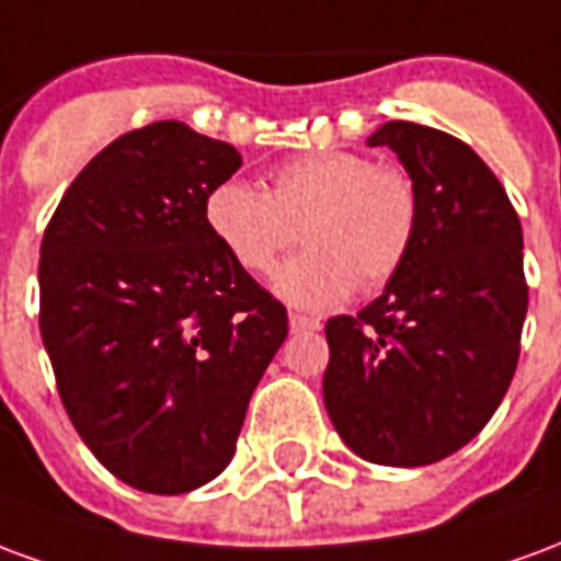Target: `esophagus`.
I'll use <instances>...</instances> for the list:
<instances>
[{
	"label": "esophagus",
	"mask_w": 561,
	"mask_h": 561,
	"mask_svg": "<svg viewBox=\"0 0 561 561\" xmlns=\"http://www.w3.org/2000/svg\"><path fill=\"white\" fill-rule=\"evenodd\" d=\"M288 328H291V333H304V330H318L321 328V321L312 316H300V312H291L288 316Z\"/></svg>",
	"instance_id": "1"
}]
</instances>
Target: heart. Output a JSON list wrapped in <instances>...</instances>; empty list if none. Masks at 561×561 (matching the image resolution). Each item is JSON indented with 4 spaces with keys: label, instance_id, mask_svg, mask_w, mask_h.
Listing matches in <instances>:
<instances>
[{
    "label": "heart",
    "instance_id": "b5f03b06",
    "mask_svg": "<svg viewBox=\"0 0 561 561\" xmlns=\"http://www.w3.org/2000/svg\"><path fill=\"white\" fill-rule=\"evenodd\" d=\"M204 225L245 273H270L304 237L306 252L273 276L291 306L328 309L357 288L388 285L412 255L421 192L397 161L352 149L306 152L273 164L267 192L228 176L204 195Z\"/></svg>",
    "mask_w": 561,
    "mask_h": 561
}]
</instances>
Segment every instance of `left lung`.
Here are the masks:
<instances>
[{
	"label": "left lung",
	"mask_w": 561,
	"mask_h": 561,
	"mask_svg": "<svg viewBox=\"0 0 561 561\" xmlns=\"http://www.w3.org/2000/svg\"><path fill=\"white\" fill-rule=\"evenodd\" d=\"M421 192L412 255L357 316L330 318L324 405L342 442L378 466H430L481 433L514 378L529 306L517 209L454 135L385 123Z\"/></svg>",
	"instance_id": "1"
}]
</instances>
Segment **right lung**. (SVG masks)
Listing matches in <instances>:
<instances>
[{
    "instance_id": "right-lung-1",
    "label": "right lung",
    "mask_w": 561,
    "mask_h": 561,
    "mask_svg": "<svg viewBox=\"0 0 561 561\" xmlns=\"http://www.w3.org/2000/svg\"><path fill=\"white\" fill-rule=\"evenodd\" d=\"M243 156L161 119L68 185L38 261L44 348L78 435L135 490L176 495L233 457L288 336L285 306L225 255L204 195Z\"/></svg>"
}]
</instances>
